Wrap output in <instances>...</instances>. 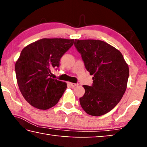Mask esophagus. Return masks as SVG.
<instances>
[{
    "label": "esophagus",
    "mask_w": 147,
    "mask_h": 147,
    "mask_svg": "<svg viewBox=\"0 0 147 147\" xmlns=\"http://www.w3.org/2000/svg\"><path fill=\"white\" fill-rule=\"evenodd\" d=\"M69 84H70V86L71 87H75L76 86H78V84H74V83H69Z\"/></svg>",
    "instance_id": "esophagus-1"
}]
</instances>
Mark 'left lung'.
I'll return each mask as SVG.
<instances>
[{
    "label": "left lung",
    "mask_w": 147,
    "mask_h": 147,
    "mask_svg": "<svg viewBox=\"0 0 147 147\" xmlns=\"http://www.w3.org/2000/svg\"><path fill=\"white\" fill-rule=\"evenodd\" d=\"M86 69L93 75L91 86H84L80 98L82 108L89 115H104L117 106L125 93L129 68L120 51L103 41L74 40Z\"/></svg>",
    "instance_id": "left-lung-1"
}]
</instances>
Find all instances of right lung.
<instances>
[{"instance_id": "right-lung-1", "label": "right lung", "mask_w": 147, "mask_h": 147, "mask_svg": "<svg viewBox=\"0 0 147 147\" xmlns=\"http://www.w3.org/2000/svg\"><path fill=\"white\" fill-rule=\"evenodd\" d=\"M74 39H41L21 51L15 66L19 88L25 100L35 108L47 109L58 102L67 84L51 78L59 60L73 46Z\"/></svg>"}]
</instances>
